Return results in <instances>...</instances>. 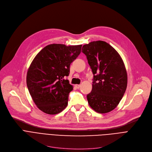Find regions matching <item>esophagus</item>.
Listing matches in <instances>:
<instances>
[{"label":"esophagus","mask_w":152,"mask_h":152,"mask_svg":"<svg viewBox=\"0 0 152 152\" xmlns=\"http://www.w3.org/2000/svg\"><path fill=\"white\" fill-rule=\"evenodd\" d=\"M75 86H76V88H77V89H79V87H81V85H80V84H76V85Z\"/></svg>","instance_id":"esophagus-1"}]
</instances>
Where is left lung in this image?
Segmentation results:
<instances>
[{
	"label": "left lung",
	"instance_id": "obj_1",
	"mask_svg": "<svg viewBox=\"0 0 152 152\" xmlns=\"http://www.w3.org/2000/svg\"><path fill=\"white\" fill-rule=\"evenodd\" d=\"M82 52L94 75L92 89L87 95L89 104L97 113H108L118 106L126 90L124 62L112 46L102 41L84 45Z\"/></svg>",
	"mask_w": 152,
	"mask_h": 152
}]
</instances>
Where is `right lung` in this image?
Returning <instances> with one entry per match:
<instances>
[{
  "mask_svg": "<svg viewBox=\"0 0 152 152\" xmlns=\"http://www.w3.org/2000/svg\"><path fill=\"white\" fill-rule=\"evenodd\" d=\"M82 45L53 44L45 46L31 63L26 84L37 108L45 113L56 115L65 109L73 87L65 79L69 66L80 54Z\"/></svg>",
  "mask_w": 152,
  "mask_h": 152,
  "instance_id": "right-lung-1",
  "label": "right lung"
}]
</instances>
